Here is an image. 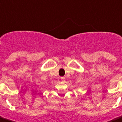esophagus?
Instances as JSON below:
<instances>
[{"label":"esophagus","instance_id":"obj_1","mask_svg":"<svg viewBox=\"0 0 122 122\" xmlns=\"http://www.w3.org/2000/svg\"><path fill=\"white\" fill-rule=\"evenodd\" d=\"M61 80H62V82H65V81H66V78H65V77H61Z\"/></svg>","mask_w":122,"mask_h":122}]
</instances>
